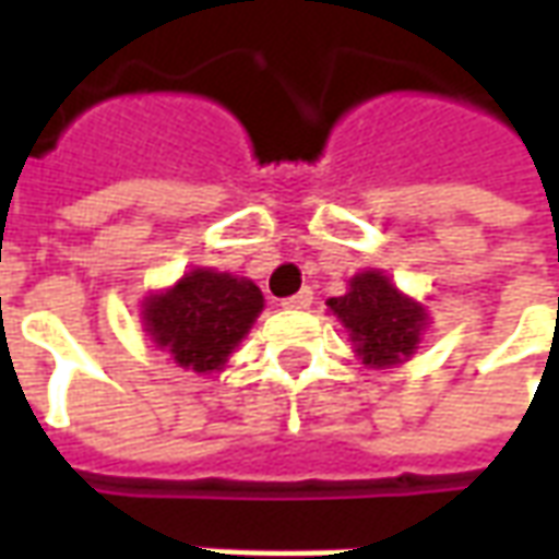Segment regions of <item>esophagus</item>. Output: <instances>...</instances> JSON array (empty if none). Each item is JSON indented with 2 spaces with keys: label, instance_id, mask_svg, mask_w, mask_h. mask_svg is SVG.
Wrapping results in <instances>:
<instances>
[{
  "label": "esophagus",
  "instance_id": "esophagus-1",
  "mask_svg": "<svg viewBox=\"0 0 559 559\" xmlns=\"http://www.w3.org/2000/svg\"><path fill=\"white\" fill-rule=\"evenodd\" d=\"M311 302H314V293L305 287V290H299L296 296H290V299H284L281 305H284V308H296V311H302V308H308Z\"/></svg>",
  "mask_w": 559,
  "mask_h": 559
}]
</instances>
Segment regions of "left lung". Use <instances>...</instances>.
Here are the masks:
<instances>
[{
  "label": "left lung",
  "instance_id": "left-lung-1",
  "mask_svg": "<svg viewBox=\"0 0 559 559\" xmlns=\"http://www.w3.org/2000/svg\"><path fill=\"white\" fill-rule=\"evenodd\" d=\"M329 308L350 329L362 362L374 368L407 359L416 350L425 326L421 305L401 296L380 272L356 275L350 281V293L329 299Z\"/></svg>",
  "mask_w": 559,
  "mask_h": 559
}]
</instances>
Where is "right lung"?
Wrapping results in <instances>:
<instances>
[{
	"mask_svg": "<svg viewBox=\"0 0 559 559\" xmlns=\"http://www.w3.org/2000/svg\"><path fill=\"white\" fill-rule=\"evenodd\" d=\"M263 293L257 284L227 272L194 269L173 290L146 302V326L152 341L200 374L218 371L227 362L257 314Z\"/></svg>",
	"mask_w": 559,
	"mask_h": 559,
	"instance_id": "1",
	"label": "right lung"
}]
</instances>
